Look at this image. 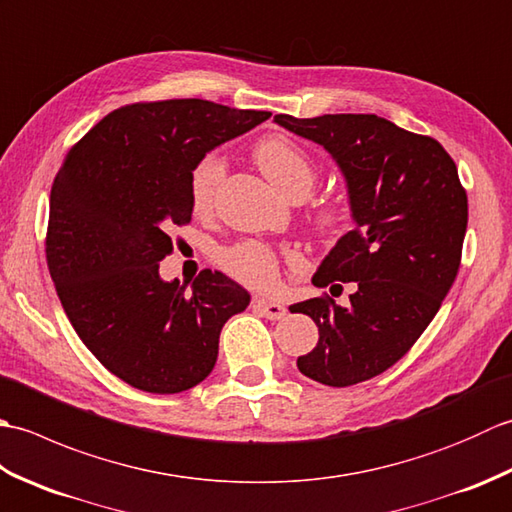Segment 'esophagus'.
<instances>
[{
	"instance_id": "1",
	"label": "esophagus",
	"mask_w": 512,
	"mask_h": 512,
	"mask_svg": "<svg viewBox=\"0 0 512 512\" xmlns=\"http://www.w3.org/2000/svg\"><path fill=\"white\" fill-rule=\"evenodd\" d=\"M253 306L257 312H262L266 319L270 321H279L286 317V308L281 306V303H275V301H268V299H255Z\"/></svg>"
}]
</instances>
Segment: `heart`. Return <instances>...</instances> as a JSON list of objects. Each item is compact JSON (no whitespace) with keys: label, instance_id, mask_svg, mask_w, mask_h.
I'll return each mask as SVG.
<instances>
[{"label":"heart","instance_id":"1","mask_svg":"<svg viewBox=\"0 0 512 512\" xmlns=\"http://www.w3.org/2000/svg\"><path fill=\"white\" fill-rule=\"evenodd\" d=\"M255 160L264 176L284 195H308L317 180V169L306 151L286 136H268L255 147ZM224 160L217 154H206L193 167L189 178L191 204L198 213H206L215 202V193L224 178ZM345 220V206L341 200H325L314 211V222L321 231L330 233ZM220 266L228 275L242 284L268 290L279 279L277 255L259 242H242L220 253Z\"/></svg>","mask_w":512,"mask_h":512}]
</instances>
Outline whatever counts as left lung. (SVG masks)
Returning <instances> with one entry per match:
<instances>
[{"mask_svg":"<svg viewBox=\"0 0 512 512\" xmlns=\"http://www.w3.org/2000/svg\"><path fill=\"white\" fill-rule=\"evenodd\" d=\"M275 123L334 158L354 220L312 277L317 288L354 281L350 306L332 297L290 306L319 328L297 367L330 387L363 383L411 350L458 275L469 222L458 167L438 140L376 114H277Z\"/></svg>","mask_w":512,"mask_h":512,"instance_id":"1","label":"left lung"}]
</instances>
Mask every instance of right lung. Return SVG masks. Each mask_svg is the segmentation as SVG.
<instances>
[{
    "label": "right lung",
    "mask_w": 512,
    "mask_h": 512,
    "mask_svg": "<svg viewBox=\"0 0 512 512\" xmlns=\"http://www.w3.org/2000/svg\"><path fill=\"white\" fill-rule=\"evenodd\" d=\"M270 112L202 99L134 103L76 143L54 178L46 259L72 328L101 365L149 394L211 374L224 323L250 303L222 273L160 277L173 226L191 222L198 160Z\"/></svg>",
    "instance_id": "right-lung-1"
}]
</instances>
